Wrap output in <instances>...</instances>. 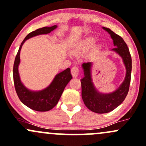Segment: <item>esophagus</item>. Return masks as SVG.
Wrapping results in <instances>:
<instances>
[{
	"instance_id": "obj_1",
	"label": "esophagus",
	"mask_w": 146,
	"mask_h": 146,
	"mask_svg": "<svg viewBox=\"0 0 146 146\" xmlns=\"http://www.w3.org/2000/svg\"><path fill=\"white\" fill-rule=\"evenodd\" d=\"M79 68L77 66H74L73 67H72L71 68V74L73 77L74 78H76V77L78 76V74H79Z\"/></svg>"
}]
</instances>
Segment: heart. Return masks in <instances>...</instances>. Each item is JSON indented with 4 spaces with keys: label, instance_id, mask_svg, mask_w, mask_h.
<instances>
[{
    "label": "heart",
    "instance_id": "1",
    "mask_svg": "<svg viewBox=\"0 0 146 146\" xmlns=\"http://www.w3.org/2000/svg\"><path fill=\"white\" fill-rule=\"evenodd\" d=\"M96 39L94 37H91H91H87L86 39H82L80 42H78V44L75 45L74 47H73V50L76 52L87 50L91 48L94 46V44H96ZM100 46H96L93 50V53L97 54L100 50Z\"/></svg>",
    "mask_w": 146,
    "mask_h": 146
}]
</instances>
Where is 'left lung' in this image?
I'll return each instance as SVG.
<instances>
[{"label":"left lung","instance_id":"left-lung-1","mask_svg":"<svg viewBox=\"0 0 146 146\" xmlns=\"http://www.w3.org/2000/svg\"><path fill=\"white\" fill-rule=\"evenodd\" d=\"M108 32L116 48L113 50L121 55L126 67V76L119 88L112 94H102L96 90L91 78V62L82 64L84 77L81 79L82 98L84 105L91 111L98 113H105L112 111L124 101L129 91L132 71V58L127 44L121 36L103 27Z\"/></svg>","mask_w":146,"mask_h":146}]
</instances>
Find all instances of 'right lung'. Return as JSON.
<instances>
[{"label": "right lung", "mask_w": 146, "mask_h": 146, "mask_svg": "<svg viewBox=\"0 0 146 146\" xmlns=\"http://www.w3.org/2000/svg\"><path fill=\"white\" fill-rule=\"evenodd\" d=\"M56 28L57 25L44 27L29 33L22 41L14 60L13 78L16 92L19 98L24 105L35 111H47L53 108L60 100L65 86L72 79V76L70 68H68L57 75L50 85L44 90L37 92L28 90L23 85L19 78L18 66L20 62V51L24 42L27 39L36 35L48 34Z\"/></svg>", "instance_id": "obj_1"}]
</instances>
